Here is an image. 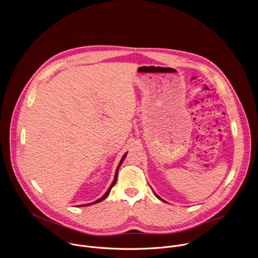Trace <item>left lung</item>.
I'll use <instances>...</instances> for the list:
<instances>
[{
    "label": "left lung",
    "mask_w": 258,
    "mask_h": 258,
    "mask_svg": "<svg viewBox=\"0 0 258 258\" xmlns=\"http://www.w3.org/2000/svg\"><path fill=\"white\" fill-rule=\"evenodd\" d=\"M155 195H156V197H157V198H159V199H160V200H162V201H164V200H163V199H161V198H160V197H159V196H158V195H157V194H156V193H155ZM164 202H165V201H164Z\"/></svg>",
    "instance_id": "8db88e82"
}]
</instances>
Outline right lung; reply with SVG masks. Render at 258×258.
I'll list each match as a JSON object with an SVG mask.
<instances>
[{"label":"right lung","mask_w":258,"mask_h":258,"mask_svg":"<svg viewBox=\"0 0 258 258\" xmlns=\"http://www.w3.org/2000/svg\"><path fill=\"white\" fill-rule=\"evenodd\" d=\"M125 157H126V153L123 155V157L121 158V160H120V162H119V164H118V166H117V168H116V171H115V175H114V180H113V182H112V184L110 185V187L108 188V190L106 191V193L101 197V198H99L98 200H96V201H94V202H92V203H89V204H84V205H79L78 207H85V206H89V205H93V204H96V203H99V202H101L102 200H104L107 196H108V194L110 193V190H111V188L115 185V183H116V179H117V172H118V169H119V167L121 166V164H122V162H123V160L125 159Z\"/></svg>","instance_id":"1"}]
</instances>
